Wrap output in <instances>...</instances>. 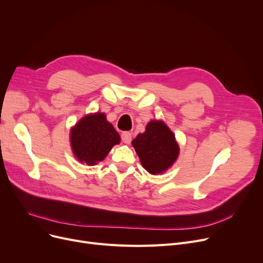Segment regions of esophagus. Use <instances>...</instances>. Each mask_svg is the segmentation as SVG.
Segmentation results:
<instances>
[{
    "label": "esophagus",
    "mask_w": 263,
    "mask_h": 263,
    "mask_svg": "<svg viewBox=\"0 0 263 263\" xmlns=\"http://www.w3.org/2000/svg\"><path fill=\"white\" fill-rule=\"evenodd\" d=\"M131 140H132V135L130 132L128 131H124L121 133V141L124 143V144H130L131 143Z\"/></svg>",
    "instance_id": "1"
}]
</instances>
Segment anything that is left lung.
<instances>
[{"label": "left lung", "instance_id": "8db88e82", "mask_svg": "<svg viewBox=\"0 0 263 263\" xmlns=\"http://www.w3.org/2000/svg\"><path fill=\"white\" fill-rule=\"evenodd\" d=\"M132 146L144 168L153 175L171 167L179 154L174 133L164 122L157 120L148 122L146 131L135 137Z\"/></svg>", "mask_w": 263, "mask_h": 263}]
</instances>
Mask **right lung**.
I'll use <instances>...</instances> for the list:
<instances>
[{
	"label": "right lung",
	"instance_id": "right-lung-1",
	"mask_svg": "<svg viewBox=\"0 0 263 263\" xmlns=\"http://www.w3.org/2000/svg\"><path fill=\"white\" fill-rule=\"evenodd\" d=\"M70 142L78 160L93 165L102 161L114 145L119 144L120 136L103 113H97L85 116L76 124Z\"/></svg>",
	"mask_w": 263,
	"mask_h": 263
}]
</instances>
